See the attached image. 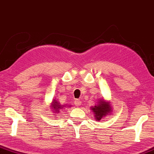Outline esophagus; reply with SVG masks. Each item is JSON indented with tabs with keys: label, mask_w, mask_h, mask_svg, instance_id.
Returning a JSON list of instances; mask_svg holds the SVG:
<instances>
[{
	"label": "esophagus",
	"mask_w": 154,
	"mask_h": 154,
	"mask_svg": "<svg viewBox=\"0 0 154 154\" xmlns=\"http://www.w3.org/2000/svg\"><path fill=\"white\" fill-rule=\"evenodd\" d=\"M74 104L75 105V106H79L81 105V101L78 99H75L74 101Z\"/></svg>",
	"instance_id": "esophagus-1"
}]
</instances>
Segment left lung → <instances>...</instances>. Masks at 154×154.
Here are the masks:
<instances>
[{
  "mask_svg": "<svg viewBox=\"0 0 154 154\" xmlns=\"http://www.w3.org/2000/svg\"><path fill=\"white\" fill-rule=\"evenodd\" d=\"M97 105H95L94 107H92L91 109L94 113V118L97 121H101L105 116L109 115L112 112L111 105L108 101H106L104 99H101L98 101Z\"/></svg>",
  "mask_w": 154,
  "mask_h": 154,
  "instance_id": "left-lung-1",
  "label": "left lung"
}]
</instances>
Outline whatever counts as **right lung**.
Instances as JSON below:
<instances>
[{"label":"right lung","instance_id":"right-lung-1","mask_svg":"<svg viewBox=\"0 0 154 154\" xmlns=\"http://www.w3.org/2000/svg\"><path fill=\"white\" fill-rule=\"evenodd\" d=\"M66 106H67V105L60 104L59 102H58L57 100H55V99H53L52 104H51V108H52V109H53V111H54V112H55L56 114L59 113L60 109H64L65 108H66ZM67 107H69V106H67Z\"/></svg>","mask_w":154,"mask_h":154}]
</instances>
